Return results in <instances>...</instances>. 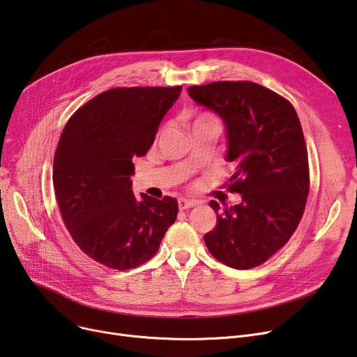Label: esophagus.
<instances>
[{
  "mask_svg": "<svg viewBox=\"0 0 357 357\" xmlns=\"http://www.w3.org/2000/svg\"><path fill=\"white\" fill-rule=\"evenodd\" d=\"M197 204H198L197 201H194V199H186V198H181V199L178 201V205H179V208H181V210L192 208V207H195Z\"/></svg>",
  "mask_w": 357,
  "mask_h": 357,
  "instance_id": "34e87169",
  "label": "esophagus"
}]
</instances>
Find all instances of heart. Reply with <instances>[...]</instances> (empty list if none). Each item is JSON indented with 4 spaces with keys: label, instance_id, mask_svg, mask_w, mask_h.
<instances>
[{
    "label": "heart",
    "instance_id": "1",
    "mask_svg": "<svg viewBox=\"0 0 357 357\" xmlns=\"http://www.w3.org/2000/svg\"><path fill=\"white\" fill-rule=\"evenodd\" d=\"M211 119H214V117H213V116H210V114H201L199 117H197V119H195L194 124H195V123H201V121H205V120H211ZM194 124H192V126H194Z\"/></svg>",
    "mask_w": 357,
    "mask_h": 357
}]
</instances>
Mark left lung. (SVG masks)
<instances>
[{"label":"left lung","instance_id":"8db88e82","mask_svg":"<svg viewBox=\"0 0 357 357\" xmlns=\"http://www.w3.org/2000/svg\"><path fill=\"white\" fill-rule=\"evenodd\" d=\"M188 93L226 126V159L236 166L229 190L241 195L222 210L210 201L217 224L204 241L221 264L256 268L284 248L304 214L310 172L301 123L289 101L255 82H213Z\"/></svg>","mask_w":357,"mask_h":357}]
</instances>
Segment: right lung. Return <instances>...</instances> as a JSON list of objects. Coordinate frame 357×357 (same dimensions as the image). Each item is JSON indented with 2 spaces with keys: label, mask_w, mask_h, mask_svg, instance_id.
Instances as JSON below:
<instances>
[{
  "label": "right lung",
  "mask_w": 357,
  "mask_h": 357,
  "mask_svg": "<svg viewBox=\"0 0 357 357\" xmlns=\"http://www.w3.org/2000/svg\"><path fill=\"white\" fill-rule=\"evenodd\" d=\"M182 86L112 88L66 123L53 160V186L66 229L81 250L107 268L140 266L159 250L178 201L142 194L133 160L153 144Z\"/></svg>",
  "instance_id": "add662e5"
}]
</instances>
